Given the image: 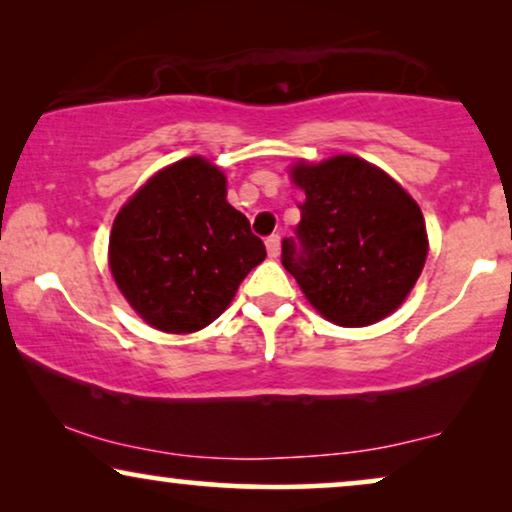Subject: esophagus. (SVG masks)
I'll return each instance as SVG.
<instances>
[{
  "mask_svg": "<svg viewBox=\"0 0 512 512\" xmlns=\"http://www.w3.org/2000/svg\"><path fill=\"white\" fill-rule=\"evenodd\" d=\"M265 249H268L270 258H277L279 256V235H270L268 240H265Z\"/></svg>",
  "mask_w": 512,
  "mask_h": 512,
  "instance_id": "1",
  "label": "esophagus"
}]
</instances>
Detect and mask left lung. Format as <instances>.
<instances>
[{"label":"left lung","mask_w":512,"mask_h":512,"mask_svg":"<svg viewBox=\"0 0 512 512\" xmlns=\"http://www.w3.org/2000/svg\"><path fill=\"white\" fill-rule=\"evenodd\" d=\"M289 177L305 202L282 265L307 303L342 328L382 321L405 303L422 275L429 235L412 195L359 156L296 160Z\"/></svg>","instance_id":"1"}]
</instances>
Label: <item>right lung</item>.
<instances>
[{
    "mask_svg": "<svg viewBox=\"0 0 512 512\" xmlns=\"http://www.w3.org/2000/svg\"><path fill=\"white\" fill-rule=\"evenodd\" d=\"M205 156L163 167L130 195L109 235L111 277L151 328L195 333L221 317L265 247Z\"/></svg>",
    "mask_w": 512,
    "mask_h": 512,
    "instance_id": "obj_1",
    "label": "right lung"
}]
</instances>
